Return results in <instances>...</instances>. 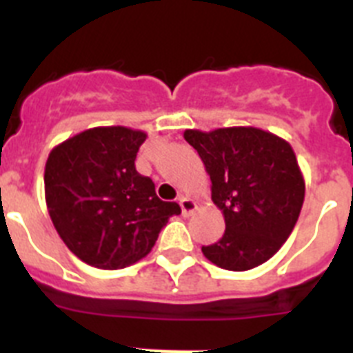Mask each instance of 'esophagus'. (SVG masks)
<instances>
[{
	"label": "esophagus",
	"mask_w": 353,
	"mask_h": 353,
	"mask_svg": "<svg viewBox=\"0 0 353 353\" xmlns=\"http://www.w3.org/2000/svg\"><path fill=\"white\" fill-rule=\"evenodd\" d=\"M179 203H180V208H182V214L183 215H191L192 212L196 210V203L194 201H192L191 198H189V196H180V199H179Z\"/></svg>",
	"instance_id": "obj_1"
}]
</instances>
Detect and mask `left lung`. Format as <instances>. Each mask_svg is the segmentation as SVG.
I'll list each match as a JSON object with an SVG mask.
<instances>
[{"label": "left lung", "instance_id": "8db88e82", "mask_svg": "<svg viewBox=\"0 0 353 353\" xmlns=\"http://www.w3.org/2000/svg\"><path fill=\"white\" fill-rule=\"evenodd\" d=\"M210 176L212 201L224 217V235L201 248L226 270H251L285 244L304 203L305 182L286 139L258 127L187 129Z\"/></svg>", "mask_w": 353, "mask_h": 353}]
</instances>
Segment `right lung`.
<instances>
[{"instance_id": "right-lung-1", "label": "right lung", "mask_w": 353, "mask_h": 353, "mask_svg": "<svg viewBox=\"0 0 353 353\" xmlns=\"http://www.w3.org/2000/svg\"><path fill=\"white\" fill-rule=\"evenodd\" d=\"M146 132L93 127L49 154L43 189L56 232L81 261L102 270L125 269L152 251L159 232L180 207L162 201L134 161Z\"/></svg>"}]
</instances>
